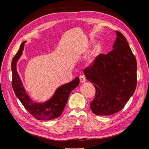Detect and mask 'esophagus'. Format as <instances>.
<instances>
[{
  "label": "esophagus",
  "instance_id": "1",
  "mask_svg": "<svg viewBox=\"0 0 149 149\" xmlns=\"http://www.w3.org/2000/svg\"><path fill=\"white\" fill-rule=\"evenodd\" d=\"M79 79H80V82H81V83H83V82L86 81V78H85L84 75H80Z\"/></svg>",
  "mask_w": 149,
  "mask_h": 149
}]
</instances>
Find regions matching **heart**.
Wrapping results in <instances>:
<instances>
[{"mask_svg": "<svg viewBox=\"0 0 149 149\" xmlns=\"http://www.w3.org/2000/svg\"><path fill=\"white\" fill-rule=\"evenodd\" d=\"M100 52V46L99 45H97L96 48H95V49L94 50V52L92 53V54L91 55V56L88 57V63H92L93 61L94 60V58H95V56H96V55L97 54V53H98Z\"/></svg>", "mask_w": 149, "mask_h": 149, "instance_id": "b5f03b06", "label": "heart"}]
</instances>
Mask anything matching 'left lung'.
<instances>
[{
	"instance_id": "left-lung-1",
	"label": "left lung",
	"mask_w": 149,
	"mask_h": 149,
	"mask_svg": "<svg viewBox=\"0 0 149 149\" xmlns=\"http://www.w3.org/2000/svg\"><path fill=\"white\" fill-rule=\"evenodd\" d=\"M113 49L100 54L84 70L86 79L93 83L95 97L92 111L97 116H110L123 108L136 86V61L126 38L118 31Z\"/></svg>"
}]
</instances>
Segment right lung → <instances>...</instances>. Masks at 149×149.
Returning <instances> with one entry per match:
<instances>
[{
    "label": "right lung",
    "instance_id": "obj_1",
    "mask_svg": "<svg viewBox=\"0 0 149 149\" xmlns=\"http://www.w3.org/2000/svg\"><path fill=\"white\" fill-rule=\"evenodd\" d=\"M26 42V41L22 43L19 50L12 61L11 69L13 72L12 85L14 93L26 110L38 120H50V119L57 118L61 115L64 110L70 92L79 86V78H75L69 83L60 86L56 90L53 96L47 101L41 103L34 102L26 94L22 82L16 70L17 61L22 55L24 44Z\"/></svg>",
    "mask_w": 149,
    "mask_h": 149
}]
</instances>
